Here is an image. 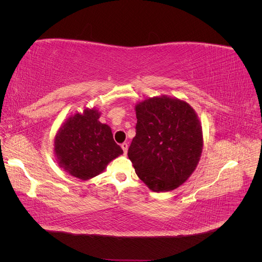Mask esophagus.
<instances>
[{
    "label": "esophagus",
    "instance_id": "esophagus-1",
    "mask_svg": "<svg viewBox=\"0 0 262 262\" xmlns=\"http://www.w3.org/2000/svg\"><path fill=\"white\" fill-rule=\"evenodd\" d=\"M121 147H122V149H123V153L126 154V152H128V147H129L128 143H122V144H121Z\"/></svg>",
    "mask_w": 262,
    "mask_h": 262
}]
</instances>
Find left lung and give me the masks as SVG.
Wrapping results in <instances>:
<instances>
[{
  "label": "left lung",
  "instance_id": "8db88e82",
  "mask_svg": "<svg viewBox=\"0 0 262 262\" xmlns=\"http://www.w3.org/2000/svg\"><path fill=\"white\" fill-rule=\"evenodd\" d=\"M136 137L128 149L139 178L156 192L176 189L190 177L202 153V128L192 107L167 96L136 106Z\"/></svg>",
  "mask_w": 262,
  "mask_h": 262
}]
</instances>
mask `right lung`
Returning <instances> with one entry per match:
<instances>
[{"mask_svg": "<svg viewBox=\"0 0 262 262\" xmlns=\"http://www.w3.org/2000/svg\"><path fill=\"white\" fill-rule=\"evenodd\" d=\"M100 113L86 108L61 125L54 139V153L60 167L82 180L91 179L123 153L110 126L98 121Z\"/></svg>", "mask_w": 262, "mask_h": 262, "instance_id": "1", "label": "right lung"}]
</instances>
